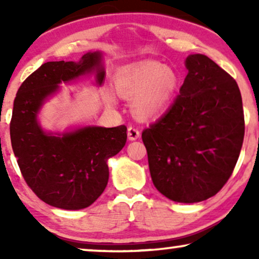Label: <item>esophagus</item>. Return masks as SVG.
<instances>
[{
  "mask_svg": "<svg viewBox=\"0 0 259 259\" xmlns=\"http://www.w3.org/2000/svg\"><path fill=\"white\" fill-rule=\"evenodd\" d=\"M127 137H128V140H131V141L137 140L138 138H140L139 130L136 128V127L130 126L128 130H127Z\"/></svg>",
  "mask_w": 259,
  "mask_h": 259,
  "instance_id": "1",
  "label": "esophagus"
}]
</instances>
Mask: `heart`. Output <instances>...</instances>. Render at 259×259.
Listing matches in <instances>:
<instances>
[{
	"label": "heart",
	"mask_w": 259,
	"mask_h": 259,
	"mask_svg": "<svg viewBox=\"0 0 259 259\" xmlns=\"http://www.w3.org/2000/svg\"><path fill=\"white\" fill-rule=\"evenodd\" d=\"M178 87V77L168 67L146 61L116 74L114 88L123 99L136 98L132 108L140 118H151L167 107Z\"/></svg>",
	"instance_id": "1"
}]
</instances>
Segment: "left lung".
Instances as JSON below:
<instances>
[{
    "label": "left lung",
    "mask_w": 259,
    "mask_h": 259,
    "mask_svg": "<svg viewBox=\"0 0 259 259\" xmlns=\"http://www.w3.org/2000/svg\"><path fill=\"white\" fill-rule=\"evenodd\" d=\"M189 72L168 111L144 130L154 186L178 203L217 194L238 160L244 139L236 80L206 55L187 56Z\"/></svg>",
    "instance_id": "8db88e82"
}]
</instances>
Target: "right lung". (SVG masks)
I'll return each instance as SVG.
<instances>
[{
  "instance_id": "1",
  "label": "right lung",
  "mask_w": 259,
  "mask_h": 259,
  "mask_svg": "<svg viewBox=\"0 0 259 259\" xmlns=\"http://www.w3.org/2000/svg\"><path fill=\"white\" fill-rule=\"evenodd\" d=\"M101 58L93 52L79 62L44 63L23 81L14 100L10 140L21 173L41 200L63 210L88 207L101 196L108 183L107 160L125 146L127 127L86 126L54 136L44 132L37 113L61 82L95 72L101 86Z\"/></svg>"
}]
</instances>
